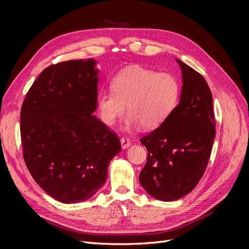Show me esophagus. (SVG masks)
<instances>
[{"mask_svg": "<svg viewBox=\"0 0 249 249\" xmlns=\"http://www.w3.org/2000/svg\"><path fill=\"white\" fill-rule=\"evenodd\" d=\"M120 143H122L123 149H125V148H127V147L131 145V141H130V139L127 138V137H123L122 139H120Z\"/></svg>", "mask_w": 249, "mask_h": 249, "instance_id": "1", "label": "esophagus"}]
</instances>
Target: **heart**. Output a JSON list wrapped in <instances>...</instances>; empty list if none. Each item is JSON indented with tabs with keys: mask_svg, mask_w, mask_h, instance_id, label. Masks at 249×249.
<instances>
[{
	"mask_svg": "<svg viewBox=\"0 0 249 249\" xmlns=\"http://www.w3.org/2000/svg\"><path fill=\"white\" fill-rule=\"evenodd\" d=\"M112 91L97 95L102 122L114 124L126 105L129 125L152 130L162 124L175 110L180 95L179 83L167 72L133 65L120 71L111 82Z\"/></svg>",
	"mask_w": 249,
	"mask_h": 249,
	"instance_id": "heart-1",
	"label": "heart"
}]
</instances>
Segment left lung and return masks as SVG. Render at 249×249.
<instances>
[{"mask_svg":"<svg viewBox=\"0 0 249 249\" xmlns=\"http://www.w3.org/2000/svg\"><path fill=\"white\" fill-rule=\"evenodd\" d=\"M182 71L179 103L165 122L140 139L147 161L139 175L150 196L172 201L190 193L206 171L215 139L212 93L205 78L177 59Z\"/></svg>","mask_w":249,"mask_h":249,"instance_id":"obj_1","label":"left lung"}]
</instances>
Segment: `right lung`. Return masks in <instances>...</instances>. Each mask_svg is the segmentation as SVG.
<instances>
[{
	"label": "right lung",
	"instance_id": "add662e5",
	"mask_svg": "<svg viewBox=\"0 0 249 249\" xmlns=\"http://www.w3.org/2000/svg\"><path fill=\"white\" fill-rule=\"evenodd\" d=\"M99 72L94 59L51 65L35 80L21 106L27 167L50 196L64 203L92 197L122 150L117 135L93 115Z\"/></svg>",
	"mask_w": 249,
	"mask_h": 249
}]
</instances>
